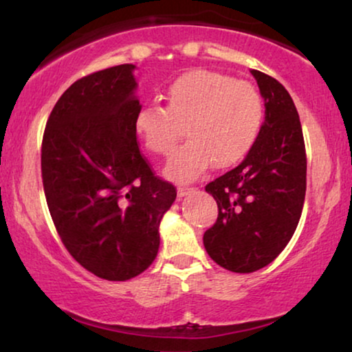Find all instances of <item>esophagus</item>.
Segmentation results:
<instances>
[{"mask_svg": "<svg viewBox=\"0 0 352 352\" xmlns=\"http://www.w3.org/2000/svg\"><path fill=\"white\" fill-rule=\"evenodd\" d=\"M195 188L193 186H179V190H177V195H179V198H184L188 193H193Z\"/></svg>", "mask_w": 352, "mask_h": 352, "instance_id": "obj_1", "label": "esophagus"}]
</instances>
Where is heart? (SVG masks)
Returning a JSON list of instances; mask_svg holds the SVG:
<instances>
[{
  "mask_svg": "<svg viewBox=\"0 0 352 352\" xmlns=\"http://www.w3.org/2000/svg\"><path fill=\"white\" fill-rule=\"evenodd\" d=\"M167 106H143L133 119V132L156 156H168L186 124L190 140L177 149L166 173L190 182L212 166L240 164L259 140L265 122L261 93L251 83L227 74L195 69L179 75L166 90Z\"/></svg>",
  "mask_w": 352,
  "mask_h": 352,
  "instance_id": "heart-1",
  "label": "heart"
}]
</instances>
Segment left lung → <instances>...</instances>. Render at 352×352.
Instances as JSON below:
<instances>
[{"label": "left lung", "instance_id": "8db88e82", "mask_svg": "<svg viewBox=\"0 0 352 352\" xmlns=\"http://www.w3.org/2000/svg\"><path fill=\"white\" fill-rule=\"evenodd\" d=\"M251 74L264 98V129L240 166L206 185L219 215L204 233V248L236 274L259 270L285 250L306 196L307 159L296 106L274 77Z\"/></svg>", "mask_w": 352, "mask_h": 352}]
</instances>
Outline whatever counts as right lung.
Listing matches in <instances>:
<instances>
[{
    "instance_id": "right-lung-1",
    "label": "right lung",
    "mask_w": 352,
    "mask_h": 352,
    "mask_svg": "<svg viewBox=\"0 0 352 352\" xmlns=\"http://www.w3.org/2000/svg\"><path fill=\"white\" fill-rule=\"evenodd\" d=\"M133 64L78 78L46 122L41 179L60 241L96 277L125 282L156 259L159 223L177 198L140 153Z\"/></svg>"
}]
</instances>
